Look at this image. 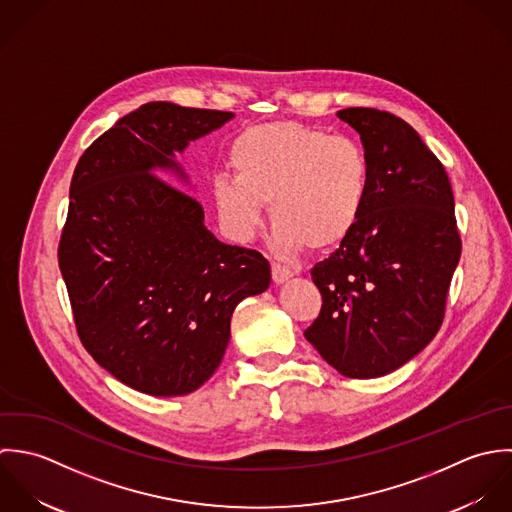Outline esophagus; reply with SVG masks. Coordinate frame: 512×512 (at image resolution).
I'll use <instances>...</instances> for the list:
<instances>
[{"mask_svg":"<svg viewBox=\"0 0 512 512\" xmlns=\"http://www.w3.org/2000/svg\"><path fill=\"white\" fill-rule=\"evenodd\" d=\"M271 273H273V281H275L277 285L289 281V279L295 275L289 267H283L281 263H273V265H271Z\"/></svg>","mask_w":512,"mask_h":512,"instance_id":"1","label":"esophagus"}]
</instances>
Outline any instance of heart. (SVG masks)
Returning a JSON list of instances; mask_svg holds the SVG:
<instances>
[{
    "mask_svg": "<svg viewBox=\"0 0 512 512\" xmlns=\"http://www.w3.org/2000/svg\"><path fill=\"white\" fill-rule=\"evenodd\" d=\"M231 176L211 182L223 231L239 243L255 237L269 204L273 243L283 253L340 245L358 225L370 168L362 146L299 122L243 130L229 150Z\"/></svg>",
    "mask_w": 512,
    "mask_h": 512,
    "instance_id": "obj_1",
    "label": "heart"
}]
</instances>
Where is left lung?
<instances>
[{"label":"left lung","mask_w":512,"mask_h":512,"mask_svg":"<svg viewBox=\"0 0 512 512\" xmlns=\"http://www.w3.org/2000/svg\"><path fill=\"white\" fill-rule=\"evenodd\" d=\"M336 116L360 134L368 196L354 231L310 271L322 308L305 338L342 376L380 378L437 334L461 237L447 172L406 120L376 108Z\"/></svg>","instance_id":"1"}]
</instances>
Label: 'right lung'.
I'll use <instances>...</instances> for the list:
<instances>
[{
    "label": "right lung",
    "instance_id": "1",
    "mask_svg": "<svg viewBox=\"0 0 512 512\" xmlns=\"http://www.w3.org/2000/svg\"><path fill=\"white\" fill-rule=\"evenodd\" d=\"M233 112L142 104L81 156L59 243L77 332L122 384L186 396L217 370L235 307L267 291L269 261L221 243L200 202L158 172L188 182L176 162Z\"/></svg>",
    "mask_w": 512,
    "mask_h": 512
}]
</instances>
